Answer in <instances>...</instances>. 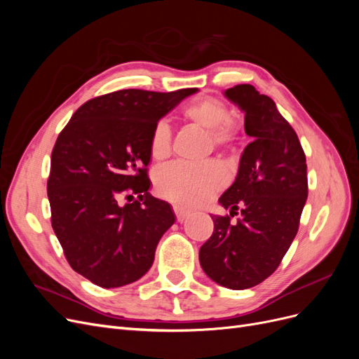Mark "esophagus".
<instances>
[{
	"label": "esophagus",
	"mask_w": 359,
	"mask_h": 359,
	"mask_svg": "<svg viewBox=\"0 0 359 359\" xmlns=\"http://www.w3.org/2000/svg\"><path fill=\"white\" fill-rule=\"evenodd\" d=\"M173 211H175L177 222H180V223H182V222L186 220L187 217H189V212H187V211H184V210H181V208H178V206H175V208H173Z\"/></svg>",
	"instance_id": "1"
}]
</instances>
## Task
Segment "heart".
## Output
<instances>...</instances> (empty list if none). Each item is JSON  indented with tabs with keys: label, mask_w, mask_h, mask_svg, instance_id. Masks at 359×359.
Instances as JSON below:
<instances>
[{
	"label": "heart",
	"mask_w": 359,
	"mask_h": 359,
	"mask_svg": "<svg viewBox=\"0 0 359 359\" xmlns=\"http://www.w3.org/2000/svg\"><path fill=\"white\" fill-rule=\"evenodd\" d=\"M181 118L187 124L202 128L211 149H233L241 140V123L231 115L229 106L217 97H202L184 107ZM172 132L168 123L160 121L151 130L149 156L163 161L170 154ZM222 172L212 165L199 168L169 166L156 175V191L160 198L181 208H194L222 187Z\"/></svg>",
	"instance_id": "1"
}]
</instances>
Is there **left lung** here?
<instances>
[{
    "label": "left lung",
    "mask_w": 359,
    "mask_h": 359,
    "mask_svg": "<svg viewBox=\"0 0 359 359\" xmlns=\"http://www.w3.org/2000/svg\"><path fill=\"white\" fill-rule=\"evenodd\" d=\"M224 95L245 114L252 137L235 182L219 199L231 215H211L214 232L199 250L201 266L215 283L243 290L278 268L299 227L307 201V163L295 130L274 100L241 83ZM242 212L240 219L230 217Z\"/></svg>",
    "instance_id": "left-lung-1"
}]
</instances>
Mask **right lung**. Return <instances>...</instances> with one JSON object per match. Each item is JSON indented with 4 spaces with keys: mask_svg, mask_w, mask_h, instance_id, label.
I'll list each match as a JSON object with an SVG mask.
<instances>
[{
    "mask_svg": "<svg viewBox=\"0 0 359 359\" xmlns=\"http://www.w3.org/2000/svg\"><path fill=\"white\" fill-rule=\"evenodd\" d=\"M198 88L121 90L73 114L52 149L50 223L70 266L109 289L133 283L154 262L175 222L170 205L149 194V135L161 116ZM138 199L119 205L121 197Z\"/></svg>",
    "mask_w": 359,
    "mask_h": 359,
    "instance_id": "right-lung-1",
    "label": "right lung"
}]
</instances>
